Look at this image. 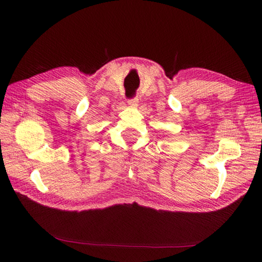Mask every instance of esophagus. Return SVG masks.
<instances>
[{
	"label": "esophagus",
	"mask_w": 262,
	"mask_h": 262,
	"mask_svg": "<svg viewBox=\"0 0 262 262\" xmlns=\"http://www.w3.org/2000/svg\"><path fill=\"white\" fill-rule=\"evenodd\" d=\"M127 103H128V105H129V107H132V108H135L136 105H137V103H138V99H137V98H134V99L128 100Z\"/></svg>",
	"instance_id": "1"
}]
</instances>
